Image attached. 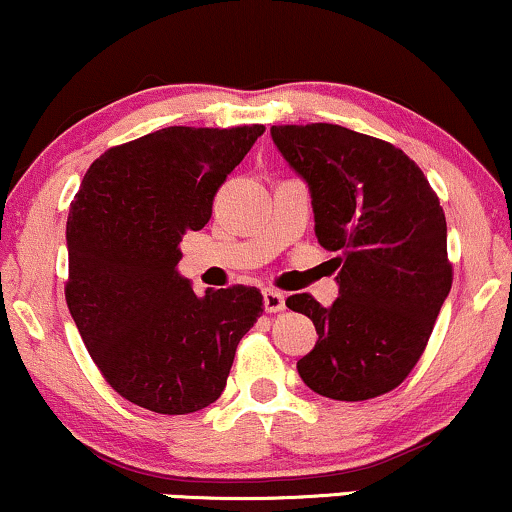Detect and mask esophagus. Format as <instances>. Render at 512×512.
<instances>
[{
    "instance_id": "obj_1",
    "label": "esophagus",
    "mask_w": 512,
    "mask_h": 512,
    "mask_svg": "<svg viewBox=\"0 0 512 512\" xmlns=\"http://www.w3.org/2000/svg\"><path fill=\"white\" fill-rule=\"evenodd\" d=\"M263 308L268 313H282L285 311V294L277 292V289H263Z\"/></svg>"
}]
</instances>
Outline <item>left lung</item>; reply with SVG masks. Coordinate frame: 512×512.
Masks as SVG:
<instances>
[{"label": "left lung", "mask_w": 512, "mask_h": 512, "mask_svg": "<svg viewBox=\"0 0 512 512\" xmlns=\"http://www.w3.org/2000/svg\"><path fill=\"white\" fill-rule=\"evenodd\" d=\"M270 137L308 185L318 242L342 254L332 306L287 299L318 332L296 370L334 401L387 394L418 363L451 292L437 194L401 149L342 125H273Z\"/></svg>", "instance_id": "8db88e82"}]
</instances>
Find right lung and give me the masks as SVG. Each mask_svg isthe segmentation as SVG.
<instances>
[{"label": "right lung", "instance_id": "add662e5", "mask_svg": "<svg viewBox=\"0 0 512 512\" xmlns=\"http://www.w3.org/2000/svg\"><path fill=\"white\" fill-rule=\"evenodd\" d=\"M263 130L170 125L109 149L82 178L66 223L68 311L106 382L137 406H211L261 318L256 287L197 296L178 263L182 235L208 223L220 185Z\"/></svg>", "mask_w": 512, "mask_h": 512}]
</instances>
